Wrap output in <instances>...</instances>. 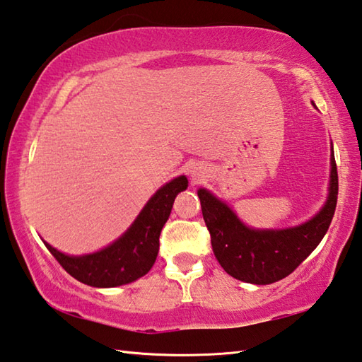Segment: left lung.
Returning a JSON list of instances; mask_svg holds the SVG:
<instances>
[{"label": "left lung", "instance_id": "obj_1", "mask_svg": "<svg viewBox=\"0 0 362 362\" xmlns=\"http://www.w3.org/2000/svg\"><path fill=\"white\" fill-rule=\"evenodd\" d=\"M331 187L322 210L308 223L283 230H255L205 189L197 192L213 252L227 274L240 281L270 284L286 278L305 261L331 226L339 195V175L334 151Z\"/></svg>", "mask_w": 362, "mask_h": 362}]
</instances>
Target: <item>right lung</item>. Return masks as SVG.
Masks as SVG:
<instances>
[{
    "label": "right lung",
    "instance_id": "right-lung-1",
    "mask_svg": "<svg viewBox=\"0 0 362 362\" xmlns=\"http://www.w3.org/2000/svg\"><path fill=\"white\" fill-rule=\"evenodd\" d=\"M187 189V177L177 176L154 194L122 237L93 255L73 257L44 242L59 264L76 280L93 288H114L138 280L156 262L158 237L176 195Z\"/></svg>",
    "mask_w": 362,
    "mask_h": 362
}]
</instances>
